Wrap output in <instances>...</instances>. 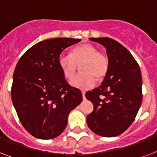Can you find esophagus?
Masks as SVG:
<instances>
[{
  "label": "esophagus",
  "mask_w": 157,
  "mask_h": 157,
  "mask_svg": "<svg viewBox=\"0 0 157 157\" xmlns=\"http://www.w3.org/2000/svg\"><path fill=\"white\" fill-rule=\"evenodd\" d=\"M82 97H83V99H86V92L85 91H82Z\"/></svg>",
  "instance_id": "34e87169"
}]
</instances>
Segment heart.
<instances>
[{"mask_svg": "<svg viewBox=\"0 0 157 157\" xmlns=\"http://www.w3.org/2000/svg\"><path fill=\"white\" fill-rule=\"evenodd\" d=\"M80 64L81 72L72 79L71 85L81 90L93 87L95 78L103 79L109 67L107 55L98 52L95 46L89 43L74 47L70 54L63 53L59 57V67L63 76L68 80L73 77Z\"/></svg>", "mask_w": 157, "mask_h": 157, "instance_id": "b5f03b06", "label": "heart"}]
</instances>
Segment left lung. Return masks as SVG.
<instances>
[{"label": "left lung", "mask_w": 157, "mask_h": 157, "mask_svg": "<svg viewBox=\"0 0 157 157\" xmlns=\"http://www.w3.org/2000/svg\"><path fill=\"white\" fill-rule=\"evenodd\" d=\"M90 40L107 49L109 67L102 85L86 92V98L94 103L86 122L98 135L117 136L130 126L141 106V71L133 55L117 40L108 37Z\"/></svg>", "instance_id": "1"}]
</instances>
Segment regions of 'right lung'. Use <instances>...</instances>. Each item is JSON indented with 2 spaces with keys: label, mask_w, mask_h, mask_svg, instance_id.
Segmentation results:
<instances>
[{
  "label": "right lung",
  "mask_w": 157,
  "mask_h": 157,
  "mask_svg": "<svg viewBox=\"0 0 157 157\" xmlns=\"http://www.w3.org/2000/svg\"><path fill=\"white\" fill-rule=\"evenodd\" d=\"M75 38H53L38 42L18 60L13 72L11 98L18 119L33 136L52 139L63 133L71 110L82 101L81 91L65 80L59 57Z\"/></svg>",
  "instance_id": "right-lung-1"
}]
</instances>
